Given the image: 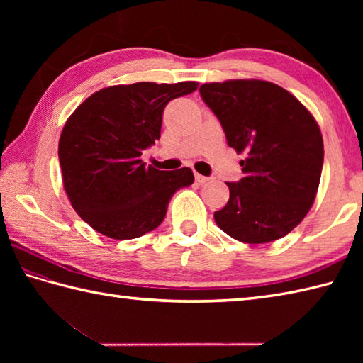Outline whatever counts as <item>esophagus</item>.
Returning <instances> with one entry per match:
<instances>
[{"label":"esophagus","instance_id":"34e87169","mask_svg":"<svg viewBox=\"0 0 363 363\" xmlns=\"http://www.w3.org/2000/svg\"><path fill=\"white\" fill-rule=\"evenodd\" d=\"M195 179H196V182L198 184H206L207 181H209V177H207V176H203V174H195Z\"/></svg>","mask_w":363,"mask_h":363}]
</instances>
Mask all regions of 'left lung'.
Wrapping results in <instances>:
<instances>
[{
    "label": "left lung",
    "mask_w": 363,
    "mask_h": 363,
    "mask_svg": "<svg viewBox=\"0 0 363 363\" xmlns=\"http://www.w3.org/2000/svg\"><path fill=\"white\" fill-rule=\"evenodd\" d=\"M203 101L221 123L230 148L245 154L243 177L226 182L229 201L213 213L228 235L268 243L287 235L311 211L325 148L317 121L290 91L273 82L203 84Z\"/></svg>",
    "instance_id": "1"
}]
</instances>
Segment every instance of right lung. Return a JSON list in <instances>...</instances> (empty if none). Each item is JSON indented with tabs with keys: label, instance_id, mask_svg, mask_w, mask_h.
Returning <instances> with one entry per match:
<instances>
[{
	"label": "right lung",
	"instance_id": "1",
	"mask_svg": "<svg viewBox=\"0 0 363 363\" xmlns=\"http://www.w3.org/2000/svg\"><path fill=\"white\" fill-rule=\"evenodd\" d=\"M196 89L194 81L106 87L67 120L59 140L64 189L96 233L115 240L150 233L176 191L194 184L190 168L162 172L140 156L160 138L165 106Z\"/></svg>",
	"mask_w": 363,
	"mask_h": 363
}]
</instances>
